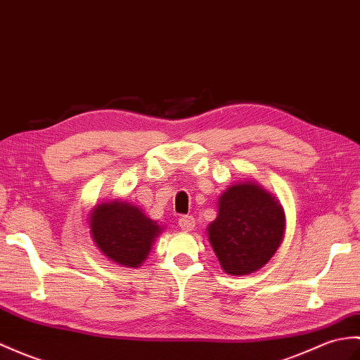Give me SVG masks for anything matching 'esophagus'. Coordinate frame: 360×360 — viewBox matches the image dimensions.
I'll list each match as a JSON object with an SVG mask.
<instances>
[{"instance_id":"1","label":"esophagus","mask_w":360,"mask_h":360,"mask_svg":"<svg viewBox=\"0 0 360 360\" xmlns=\"http://www.w3.org/2000/svg\"><path fill=\"white\" fill-rule=\"evenodd\" d=\"M178 225L181 227V230H184V231L193 230L195 229V218H193V216L184 214L178 219Z\"/></svg>"}]
</instances>
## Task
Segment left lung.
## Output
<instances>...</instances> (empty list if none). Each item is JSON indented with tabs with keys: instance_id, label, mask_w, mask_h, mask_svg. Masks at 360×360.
Returning a JSON list of instances; mask_svg holds the SVG:
<instances>
[{
	"instance_id": "1",
	"label": "left lung",
	"mask_w": 360,
	"mask_h": 360,
	"mask_svg": "<svg viewBox=\"0 0 360 360\" xmlns=\"http://www.w3.org/2000/svg\"><path fill=\"white\" fill-rule=\"evenodd\" d=\"M285 214L279 200L253 182L231 186L219 199V214L208 239L225 273L239 276L261 269L281 245Z\"/></svg>"
}]
</instances>
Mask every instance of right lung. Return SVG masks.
<instances>
[{"instance_id": "add662e5", "label": "right lung", "mask_w": 360, "mask_h": 360, "mask_svg": "<svg viewBox=\"0 0 360 360\" xmlns=\"http://www.w3.org/2000/svg\"><path fill=\"white\" fill-rule=\"evenodd\" d=\"M90 231L108 259L125 266H138L147 257L161 227L135 205L107 202L95 207Z\"/></svg>"}]
</instances>
